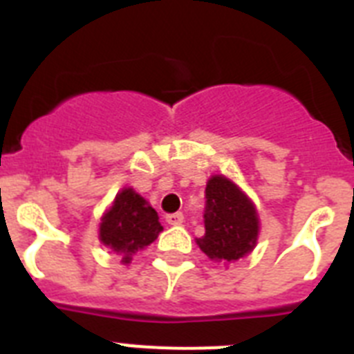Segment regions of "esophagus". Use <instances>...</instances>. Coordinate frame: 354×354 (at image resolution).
<instances>
[{"label":"esophagus","instance_id":"obj_1","mask_svg":"<svg viewBox=\"0 0 354 354\" xmlns=\"http://www.w3.org/2000/svg\"><path fill=\"white\" fill-rule=\"evenodd\" d=\"M167 221L170 225H180L184 221L183 212H171V214H167Z\"/></svg>","mask_w":354,"mask_h":354}]
</instances>
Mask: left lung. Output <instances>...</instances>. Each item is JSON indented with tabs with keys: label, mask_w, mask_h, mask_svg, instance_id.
<instances>
[{
	"label": "left lung",
	"mask_w": 354,
	"mask_h": 354,
	"mask_svg": "<svg viewBox=\"0 0 354 354\" xmlns=\"http://www.w3.org/2000/svg\"><path fill=\"white\" fill-rule=\"evenodd\" d=\"M204 225L205 234L196 245L212 261H239L257 245V209L223 175H212L205 186Z\"/></svg>",
	"instance_id": "8db88e82"
}]
</instances>
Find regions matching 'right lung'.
Here are the masks:
<instances>
[{"label":"right lung","instance_id":"1","mask_svg":"<svg viewBox=\"0 0 354 354\" xmlns=\"http://www.w3.org/2000/svg\"><path fill=\"white\" fill-rule=\"evenodd\" d=\"M161 230L156 209L133 187H124L102 216L99 239L129 264L131 255L154 243Z\"/></svg>","mask_w":354,"mask_h":354}]
</instances>
